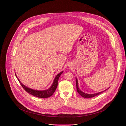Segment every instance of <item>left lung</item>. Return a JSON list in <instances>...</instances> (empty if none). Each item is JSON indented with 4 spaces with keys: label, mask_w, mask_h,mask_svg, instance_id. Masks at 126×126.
I'll return each mask as SVG.
<instances>
[{
    "label": "left lung",
    "mask_w": 126,
    "mask_h": 126,
    "mask_svg": "<svg viewBox=\"0 0 126 126\" xmlns=\"http://www.w3.org/2000/svg\"><path fill=\"white\" fill-rule=\"evenodd\" d=\"M76 86H77V91L78 93L80 94L82 97H85V98H90V97H94L98 94H101L102 92H103L104 91H106L104 90V91H102V92H98V93H96V94H85L84 93V92L82 91L80 89H79V86H78V79L77 78H76Z\"/></svg>",
    "instance_id": "8db88e82"
}]
</instances>
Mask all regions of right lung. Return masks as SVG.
Segmentation results:
<instances>
[{
  "mask_svg": "<svg viewBox=\"0 0 126 126\" xmlns=\"http://www.w3.org/2000/svg\"><path fill=\"white\" fill-rule=\"evenodd\" d=\"M63 71H61V72H60L59 74H58L56 77H55L54 82H53V83L52 84V85L50 86V87L48 89H46L45 90H34L30 88H28L26 86H25V85H24L19 80V79H18V81L19 82L20 84L22 86V87L23 88V89L27 92H28L29 94L35 96L36 97H40V98H47L48 97H50V96H51L55 92L57 87L58 86V80L59 79L60 76H61V75L63 73ZM16 78H17L16 75L15 74Z\"/></svg>",
  "mask_w": 126,
  "mask_h": 126,
  "instance_id": "right-lung-1",
  "label": "right lung"
}]
</instances>
